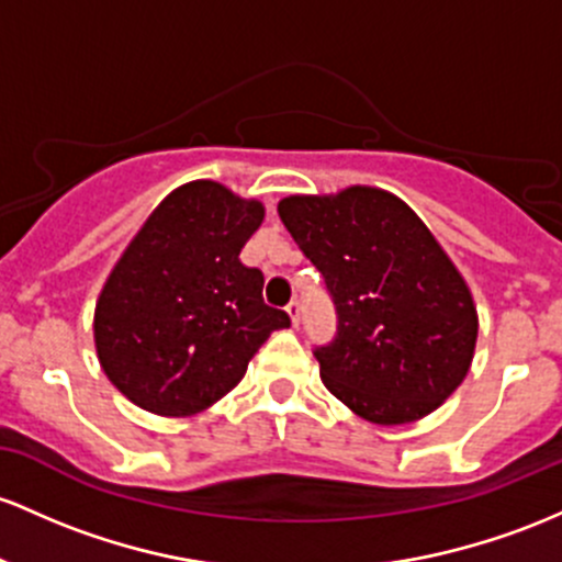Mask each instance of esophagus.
Listing matches in <instances>:
<instances>
[{"label": "esophagus", "mask_w": 562, "mask_h": 562, "mask_svg": "<svg viewBox=\"0 0 562 562\" xmlns=\"http://www.w3.org/2000/svg\"><path fill=\"white\" fill-rule=\"evenodd\" d=\"M285 310H288V314H291V323L293 325H299L301 323V301H291V304H288L285 306Z\"/></svg>", "instance_id": "1"}]
</instances>
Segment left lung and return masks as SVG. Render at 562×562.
Wrapping results in <instances>:
<instances>
[{"mask_svg":"<svg viewBox=\"0 0 562 562\" xmlns=\"http://www.w3.org/2000/svg\"><path fill=\"white\" fill-rule=\"evenodd\" d=\"M277 213L336 304V338L314 349L328 392L381 427L440 408L470 373L477 310L427 224L373 187L293 194Z\"/></svg>","mask_w":562,"mask_h":562,"instance_id":"1","label":"left lung"}]
</instances>
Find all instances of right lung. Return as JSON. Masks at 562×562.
Listing matches in <instances>:
<instances>
[{"instance_id":"add662e5","label":"right lung","mask_w":562,"mask_h":562,"mask_svg":"<svg viewBox=\"0 0 562 562\" xmlns=\"http://www.w3.org/2000/svg\"><path fill=\"white\" fill-rule=\"evenodd\" d=\"M263 205L215 181L170 191L127 245L95 304V351L111 384L157 416H194L243 381L271 330L263 274L239 261Z\"/></svg>"}]
</instances>
